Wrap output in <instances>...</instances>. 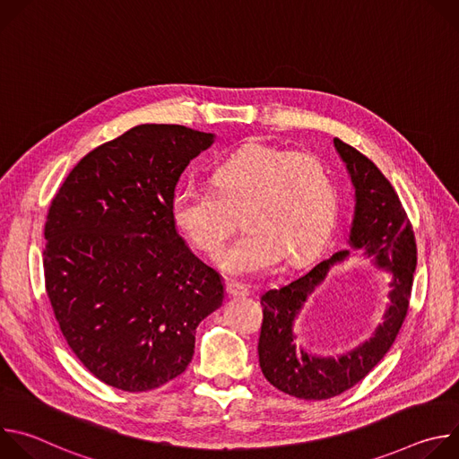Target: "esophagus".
I'll list each match as a JSON object with an SVG mask.
<instances>
[{
  "label": "esophagus",
  "instance_id": "1",
  "mask_svg": "<svg viewBox=\"0 0 459 459\" xmlns=\"http://www.w3.org/2000/svg\"><path fill=\"white\" fill-rule=\"evenodd\" d=\"M227 292L232 298H243V296L248 294V289L243 283H239V281H229L227 283Z\"/></svg>",
  "mask_w": 459,
  "mask_h": 459
}]
</instances>
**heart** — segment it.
Returning <instances> with one entry per match:
<instances>
[{"instance_id":"1","label":"heart","mask_w":459,"mask_h":459,"mask_svg":"<svg viewBox=\"0 0 459 459\" xmlns=\"http://www.w3.org/2000/svg\"><path fill=\"white\" fill-rule=\"evenodd\" d=\"M214 186L186 183L174 190L170 212L194 248L216 257L243 212L248 230L223 255L229 274L267 273L317 254L338 216V188L331 170L307 152L250 143L225 158Z\"/></svg>"}]
</instances>
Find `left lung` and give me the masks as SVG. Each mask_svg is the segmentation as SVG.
Masks as SVG:
<instances>
[{"instance_id":"left-lung-1","label":"left lung","mask_w":459,"mask_h":459,"mask_svg":"<svg viewBox=\"0 0 459 459\" xmlns=\"http://www.w3.org/2000/svg\"><path fill=\"white\" fill-rule=\"evenodd\" d=\"M354 186V218L349 245L372 256L393 274L389 305L373 338L338 359L314 357L297 342L293 323L315 287L335 263L340 250L301 278L261 296L264 323L257 343L259 367L271 385L299 400H329L359 383L388 352L407 316L416 271V239L394 186L359 151L334 138Z\"/></svg>"}]
</instances>
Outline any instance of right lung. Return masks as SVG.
I'll use <instances>...</instances> for the list:
<instances>
[{
	"instance_id": "add662e5",
	"label": "right lung",
	"mask_w": 459,
	"mask_h": 459,
	"mask_svg": "<svg viewBox=\"0 0 459 459\" xmlns=\"http://www.w3.org/2000/svg\"><path fill=\"white\" fill-rule=\"evenodd\" d=\"M214 134L138 125L89 152L45 223V289L61 334L103 383L145 392L185 372L195 326L221 307L220 274L170 212L181 172Z\"/></svg>"
}]
</instances>
